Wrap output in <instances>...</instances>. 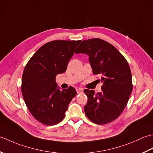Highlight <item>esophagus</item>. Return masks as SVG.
Wrapping results in <instances>:
<instances>
[{
  "instance_id": "esophagus-1",
  "label": "esophagus",
  "mask_w": 153,
  "mask_h": 153,
  "mask_svg": "<svg viewBox=\"0 0 153 153\" xmlns=\"http://www.w3.org/2000/svg\"><path fill=\"white\" fill-rule=\"evenodd\" d=\"M76 92L78 94H81V93L83 92V89L82 88H77Z\"/></svg>"
}]
</instances>
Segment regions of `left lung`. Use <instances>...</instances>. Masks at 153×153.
<instances>
[{"mask_svg": "<svg viewBox=\"0 0 153 153\" xmlns=\"http://www.w3.org/2000/svg\"><path fill=\"white\" fill-rule=\"evenodd\" d=\"M76 53H85L94 74L103 83L101 92L85 89L88 102L84 107L86 116L93 123L111 122L122 113L131 94L133 85L129 64L117 49L99 38L84 40Z\"/></svg>", "mask_w": 153, "mask_h": 153, "instance_id": "left-lung-1", "label": "left lung"}]
</instances>
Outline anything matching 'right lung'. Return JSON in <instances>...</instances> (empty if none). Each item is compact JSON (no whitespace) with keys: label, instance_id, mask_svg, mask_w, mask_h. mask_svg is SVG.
Masks as SVG:
<instances>
[{"label":"right lung","instance_id":"add662e5","mask_svg":"<svg viewBox=\"0 0 153 153\" xmlns=\"http://www.w3.org/2000/svg\"><path fill=\"white\" fill-rule=\"evenodd\" d=\"M79 41L55 40L45 43L25 67L22 93L26 106L34 118L47 126L63 120L69 103L76 95L73 86L60 90L56 76L65 73Z\"/></svg>","mask_w":153,"mask_h":153}]
</instances>
